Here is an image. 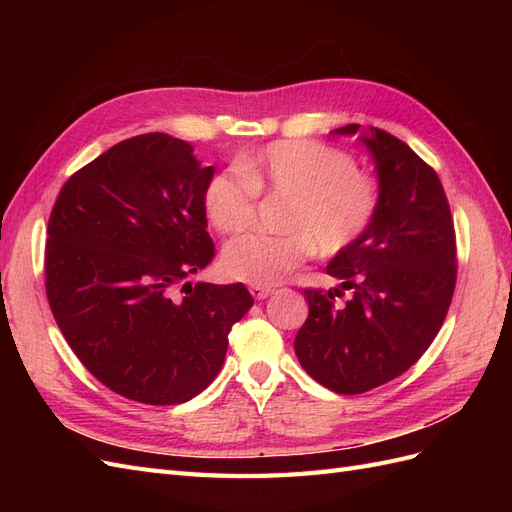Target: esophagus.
Masks as SVG:
<instances>
[{"instance_id": "esophagus-1", "label": "esophagus", "mask_w": 512, "mask_h": 512, "mask_svg": "<svg viewBox=\"0 0 512 512\" xmlns=\"http://www.w3.org/2000/svg\"><path fill=\"white\" fill-rule=\"evenodd\" d=\"M250 292H252V297H254V299L262 301V299L271 297V294H273V288H269V286H250Z\"/></svg>"}]
</instances>
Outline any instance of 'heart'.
I'll use <instances>...</instances> for the list:
<instances>
[{"mask_svg":"<svg viewBox=\"0 0 512 512\" xmlns=\"http://www.w3.org/2000/svg\"><path fill=\"white\" fill-rule=\"evenodd\" d=\"M215 173L203 190L209 224L222 235L256 218L258 194L288 196L284 235H243L226 245L224 273L252 286H271L316 252L337 256L359 241L380 205L376 179L361 173L348 151L316 141H277Z\"/></svg>","mask_w":512,"mask_h":512,"instance_id":"1","label":"heart"}]
</instances>
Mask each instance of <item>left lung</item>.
<instances>
[{
	"instance_id": "1",
	"label": "left lung",
	"mask_w": 512,
	"mask_h": 512,
	"mask_svg": "<svg viewBox=\"0 0 512 512\" xmlns=\"http://www.w3.org/2000/svg\"><path fill=\"white\" fill-rule=\"evenodd\" d=\"M356 134L359 126L333 130ZM380 205L365 235L327 273L352 289L337 308L329 290H305L309 316L294 337L303 369L327 389L359 395L408 371L436 339L457 282L455 226L442 183L397 136L369 128Z\"/></svg>"
}]
</instances>
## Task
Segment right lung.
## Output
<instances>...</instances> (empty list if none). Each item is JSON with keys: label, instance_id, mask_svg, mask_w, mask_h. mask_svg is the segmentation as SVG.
<instances>
[{"label": "right lung", "instance_id": "1", "mask_svg": "<svg viewBox=\"0 0 512 512\" xmlns=\"http://www.w3.org/2000/svg\"><path fill=\"white\" fill-rule=\"evenodd\" d=\"M213 173L190 143L149 132L76 170L51 211L44 284L57 327L132 401L173 406L205 391L254 305L243 284L188 282L215 256L203 209Z\"/></svg>", "mask_w": 512, "mask_h": 512}]
</instances>
